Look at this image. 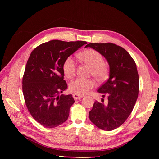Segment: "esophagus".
I'll return each instance as SVG.
<instances>
[{"label": "esophagus", "mask_w": 159, "mask_h": 159, "mask_svg": "<svg viewBox=\"0 0 159 159\" xmlns=\"http://www.w3.org/2000/svg\"><path fill=\"white\" fill-rule=\"evenodd\" d=\"M83 95H76V94H74L73 95V98L74 99H79L80 98H82Z\"/></svg>", "instance_id": "1"}]
</instances>
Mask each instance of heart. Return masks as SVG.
<instances>
[{"label":"heart","mask_w":159,"mask_h":159,"mask_svg":"<svg viewBox=\"0 0 159 159\" xmlns=\"http://www.w3.org/2000/svg\"><path fill=\"white\" fill-rule=\"evenodd\" d=\"M78 57L83 63L90 67V74L98 81L105 80L109 76V68L104 62V57L100 52L94 49L83 50L78 54ZM76 64L71 57L64 60L62 66L64 76L68 79H72L76 74ZM95 85V83L91 79H84L79 78L74 80L69 84V90L76 95H84Z\"/></svg>","instance_id":"1"}]
</instances>
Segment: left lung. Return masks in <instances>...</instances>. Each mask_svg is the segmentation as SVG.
<instances>
[{
  "mask_svg": "<svg viewBox=\"0 0 159 159\" xmlns=\"http://www.w3.org/2000/svg\"><path fill=\"white\" fill-rule=\"evenodd\" d=\"M85 47L100 52L109 64V79L98 90L103 98L107 97L108 103L96 101L89 112V118L99 129L111 131L125 121L136 103L139 93L136 64L124 48L111 43H91Z\"/></svg>",
  "mask_w": 159,
  "mask_h": 159,
  "instance_id": "obj_1",
  "label": "left lung"
}]
</instances>
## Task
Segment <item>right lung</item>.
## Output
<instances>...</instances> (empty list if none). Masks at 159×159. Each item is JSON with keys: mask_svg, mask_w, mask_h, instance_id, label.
Instances as JSON below:
<instances>
[{"mask_svg": "<svg viewBox=\"0 0 159 159\" xmlns=\"http://www.w3.org/2000/svg\"><path fill=\"white\" fill-rule=\"evenodd\" d=\"M87 42L52 40L32 51L22 78V91L28 111L48 128L62 124L74 103L71 95H61L67 88L64 80V60Z\"/></svg>", "mask_w": 159, "mask_h": 159, "instance_id": "right-lung-1", "label": "right lung"}]
</instances>
